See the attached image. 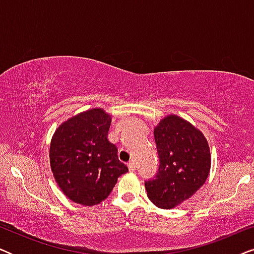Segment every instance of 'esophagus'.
Masks as SVG:
<instances>
[{"label": "esophagus", "mask_w": 254, "mask_h": 254, "mask_svg": "<svg viewBox=\"0 0 254 254\" xmlns=\"http://www.w3.org/2000/svg\"><path fill=\"white\" fill-rule=\"evenodd\" d=\"M127 166H128V169H129V171H135V163H134V161H130L127 164Z\"/></svg>", "instance_id": "1"}]
</instances>
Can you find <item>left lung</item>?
I'll list each match as a JSON object with an SVG mask.
<instances>
[{
	"label": "left lung",
	"mask_w": 254,
	"mask_h": 254,
	"mask_svg": "<svg viewBox=\"0 0 254 254\" xmlns=\"http://www.w3.org/2000/svg\"><path fill=\"white\" fill-rule=\"evenodd\" d=\"M159 155L156 179L145 182L149 200L173 209L195 194L209 176L211 155L199 128L176 114H168L154 128Z\"/></svg>",
	"instance_id": "left-lung-1"
}]
</instances>
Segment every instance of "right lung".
Listing matches in <instances>:
<instances>
[{
	"label": "right lung",
	"mask_w": 254,
	"mask_h": 254,
	"mask_svg": "<svg viewBox=\"0 0 254 254\" xmlns=\"http://www.w3.org/2000/svg\"><path fill=\"white\" fill-rule=\"evenodd\" d=\"M112 116L100 107L83 111L55 129L50 164L62 193L72 202L95 206L106 199L128 168L107 138Z\"/></svg>",
	"instance_id": "right-lung-1"
}]
</instances>
